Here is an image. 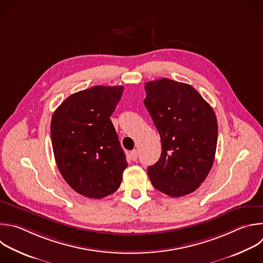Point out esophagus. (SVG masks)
I'll list each match as a JSON object with an SVG mask.
<instances>
[{"instance_id": "1", "label": "esophagus", "mask_w": 263, "mask_h": 263, "mask_svg": "<svg viewBox=\"0 0 263 263\" xmlns=\"http://www.w3.org/2000/svg\"><path fill=\"white\" fill-rule=\"evenodd\" d=\"M130 158H131V160L132 161H136L137 160V158H138V154H137V151H132L131 153H130Z\"/></svg>"}]
</instances>
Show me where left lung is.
<instances>
[{"instance_id": "obj_1", "label": "left lung", "mask_w": 263, "mask_h": 263, "mask_svg": "<svg viewBox=\"0 0 263 263\" xmlns=\"http://www.w3.org/2000/svg\"><path fill=\"white\" fill-rule=\"evenodd\" d=\"M144 105L160 134L162 153L147 168L153 186L171 197L194 192L214 163L218 124L211 105L188 83L145 82Z\"/></svg>"}]
</instances>
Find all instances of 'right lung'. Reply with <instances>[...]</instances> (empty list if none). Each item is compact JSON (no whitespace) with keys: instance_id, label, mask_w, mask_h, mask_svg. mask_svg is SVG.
I'll list each match as a JSON object with an SVG mask.
<instances>
[{"instance_id":"1","label":"right lung","mask_w":263,"mask_h":263,"mask_svg":"<svg viewBox=\"0 0 263 263\" xmlns=\"http://www.w3.org/2000/svg\"><path fill=\"white\" fill-rule=\"evenodd\" d=\"M124 86L96 85L69 96L53 112L52 149L67 184L80 195L103 198L115 193L128 166L109 117Z\"/></svg>"}]
</instances>
